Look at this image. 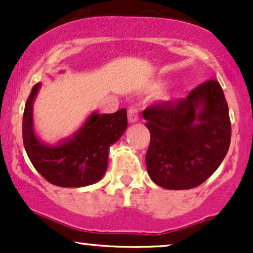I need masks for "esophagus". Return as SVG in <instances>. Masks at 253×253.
I'll list each match as a JSON object with an SVG mask.
<instances>
[{
	"label": "esophagus",
	"instance_id": "obj_1",
	"mask_svg": "<svg viewBox=\"0 0 253 253\" xmlns=\"http://www.w3.org/2000/svg\"><path fill=\"white\" fill-rule=\"evenodd\" d=\"M139 120L138 110H136L135 107H130L128 109V121L130 124H134Z\"/></svg>",
	"mask_w": 253,
	"mask_h": 253
}]
</instances>
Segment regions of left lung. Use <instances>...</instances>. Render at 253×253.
Returning <instances> with one entry per match:
<instances>
[{
	"label": "left lung",
	"mask_w": 253,
	"mask_h": 253,
	"mask_svg": "<svg viewBox=\"0 0 253 253\" xmlns=\"http://www.w3.org/2000/svg\"><path fill=\"white\" fill-rule=\"evenodd\" d=\"M143 117L151 134L145 157L147 172L159 187L195 188L215 172L227 155L231 121L215 80L200 84L187 98L152 104Z\"/></svg>",
	"instance_id": "left-lung-1"
}]
</instances>
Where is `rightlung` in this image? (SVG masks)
I'll return each mask as SVG.
<instances>
[{"instance_id": "obj_1", "label": "right lung", "mask_w": 253, "mask_h": 253, "mask_svg": "<svg viewBox=\"0 0 253 253\" xmlns=\"http://www.w3.org/2000/svg\"><path fill=\"white\" fill-rule=\"evenodd\" d=\"M42 83L32 89L22 119V139L28 158L46 181L58 187L80 188L100 181L108 167L109 147L127 128V110L92 112L69 138L47 144L37 135L33 103Z\"/></svg>"}]
</instances>
